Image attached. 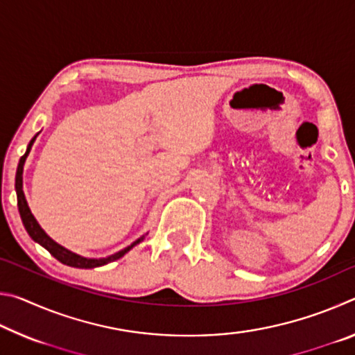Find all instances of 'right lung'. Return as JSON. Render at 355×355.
<instances>
[{"mask_svg": "<svg viewBox=\"0 0 355 355\" xmlns=\"http://www.w3.org/2000/svg\"><path fill=\"white\" fill-rule=\"evenodd\" d=\"M39 136V133L35 135L31 141H29L28 147H26V152L25 155L20 158V163L19 167H17V173H15V191H17V200H19V211H20V218L23 225H25L28 235L31 236L35 243H39L42 248H45L50 254L59 260L64 264H67V266L71 268H81V269H92V268H98V266H103V264H107L111 261H116L119 258H122L127 252H130L131 249L137 245L139 243L144 241V238L146 235H142L141 238H137L136 241L131 243L127 248L116 252V254L112 255H107V257H101V258H87V257H83L80 254H75V252H71L69 249H65L64 245L58 244L55 239H51L50 236L46 235L44 228L40 227V224L37 222V219L34 218V214L31 213V209L28 207V202H26V197H25V192H23V166H25V161L28 158L29 152H31V147L35 141V137Z\"/></svg>", "mask_w": 355, "mask_h": 355, "instance_id": "1", "label": "right lung"}]
</instances>
